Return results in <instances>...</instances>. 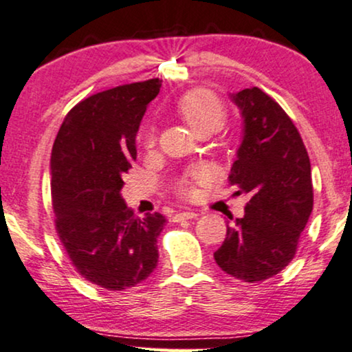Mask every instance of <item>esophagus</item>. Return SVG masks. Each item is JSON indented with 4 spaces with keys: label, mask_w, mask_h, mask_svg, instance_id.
Masks as SVG:
<instances>
[{
    "label": "esophagus",
    "mask_w": 352,
    "mask_h": 352,
    "mask_svg": "<svg viewBox=\"0 0 352 352\" xmlns=\"http://www.w3.org/2000/svg\"><path fill=\"white\" fill-rule=\"evenodd\" d=\"M190 219H197V214L192 210H186V212H177L173 217V222H183V220H190Z\"/></svg>",
    "instance_id": "obj_1"
}]
</instances>
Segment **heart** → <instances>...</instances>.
Instances as JSON below:
<instances>
[{"label":"heart","instance_id":"obj_1","mask_svg":"<svg viewBox=\"0 0 352 352\" xmlns=\"http://www.w3.org/2000/svg\"><path fill=\"white\" fill-rule=\"evenodd\" d=\"M176 112L186 125L192 130L194 135L199 133H215L217 130L222 129V125L227 120V107L220 101V98L209 89L196 88L179 98L176 102ZM156 142V135L153 129H150L143 138L145 148H153ZM206 181V173L201 169H192L188 175H184L176 183V192L181 197H192L196 196L197 186Z\"/></svg>","mask_w":352,"mask_h":352}]
</instances>
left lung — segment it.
<instances>
[{"instance_id":"1","label":"left lung","mask_w":352,"mask_h":352,"mask_svg":"<svg viewBox=\"0 0 352 352\" xmlns=\"http://www.w3.org/2000/svg\"><path fill=\"white\" fill-rule=\"evenodd\" d=\"M232 99L245 132L228 181L235 196L248 194L250 202L214 258L227 274L253 284L294 259L314 209V186L300 133L279 104L256 86Z\"/></svg>"}]
</instances>
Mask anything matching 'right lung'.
<instances>
[{"label":"right lung","instance_id":"obj_1","mask_svg":"<svg viewBox=\"0 0 352 352\" xmlns=\"http://www.w3.org/2000/svg\"><path fill=\"white\" fill-rule=\"evenodd\" d=\"M162 80L101 91L65 117L52 148L55 230L76 272L107 290L135 287L155 271L166 219L125 206L124 175L137 160L135 135Z\"/></svg>","mask_w":352,"mask_h":352}]
</instances>
